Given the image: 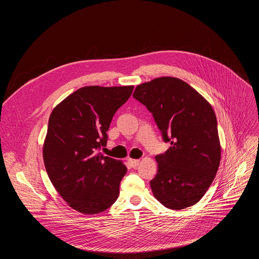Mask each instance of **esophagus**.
Listing matches in <instances>:
<instances>
[{
	"label": "esophagus",
	"instance_id": "obj_1",
	"mask_svg": "<svg viewBox=\"0 0 259 259\" xmlns=\"http://www.w3.org/2000/svg\"><path fill=\"white\" fill-rule=\"evenodd\" d=\"M128 163H129V165H130L132 168H136V167L139 165V160L129 159V160H128Z\"/></svg>",
	"mask_w": 259,
	"mask_h": 259
}]
</instances>
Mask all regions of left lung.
Here are the masks:
<instances>
[{
    "mask_svg": "<svg viewBox=\"0 0 259 259\" xmlns=\"http://www.w3.org/2000/svg\"><path fill=\"white\" fill-rule=\"evenodd\" d=\"M133 97L153 114L163 140L171 146L156 156L151 180L155 198L180 210L205 195L220 163L217 120L212 106L188 83L163 77L136 87Z\"/></svg>",
    "mask_w": 259,
    "mask_h": 259,
    "instance_id": "8db88e82",
    "label": "left lung"
}]
</instances>
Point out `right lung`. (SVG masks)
Masks as SVG:
<instances>
[{
	"mask_svg": "<svg viewBox=\"0 0 259 259\" xmlns=\"http://www.w3.org/2000/svg\"><path fill=\"white\" fill-rule=\"evenodd\" d=\"M133 88L83 87L51 113L43 147L46 171L62 199L81 213L103 212L119 197L127 168L99 151L114 115Z\"/></svg>",
	"mask_w": 259,
	"mask_h": 259,
	"instance_id": "obj_1",
	"label": "right lung"
}]
</instances>
